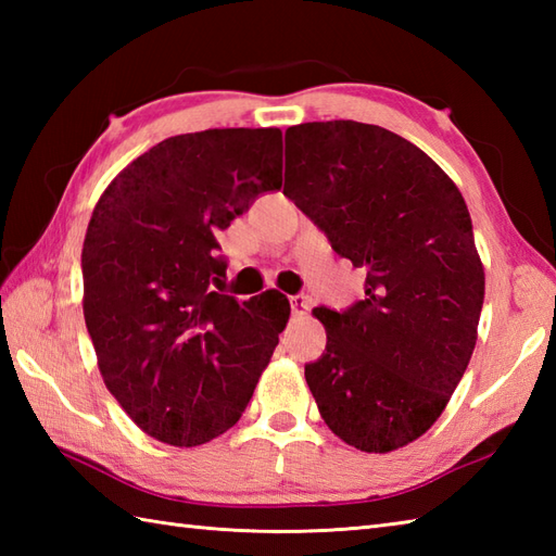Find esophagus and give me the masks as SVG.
I'll list each match as a JSON object with an SVG mask.
<instances>
[{
  "instance_id": "34e87169",
  "label": "esophagus",
  "mask_w": 556,
  "mask_h": 556,
  "mask_svg": "<svg viewBox=\"0 0 556 556\" xmlns=\"http://www.w3.org/2000/svg\"><path fill=\"white\" fill-rule=\"evenodd\" d=\"M289 303H291V311L296 315H305L311 311V299L305 296V293H296V296L289 299Z\"/></svg>"
}]
</instances>
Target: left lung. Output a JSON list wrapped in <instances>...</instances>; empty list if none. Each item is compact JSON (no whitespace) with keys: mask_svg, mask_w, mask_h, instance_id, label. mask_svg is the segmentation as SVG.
<instances>
[{"mask_svg":"<svg viewBox=\"0 0 556 556\" xmlns=\"http://www.w3.org/2000/svg\"><path fill=\"white\" fill-rule=\"evenodd\" d=\"M285 195L365 267V299L315 308L325 353L305 382L329 430L384 454L430 430L473 356L485 271L454 181L382 126L287 128Z\"/></svg>","mask_w":556,"mask_h":556,"instance_id":"8db88e82","label":"left lung"}]
</instances>
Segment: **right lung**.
<instances>
[{
    "instance_id": "add662e5",
    "label": "right lung",
    "mask_w": 556,
    "mask_h": 556,
    "mask_svg": "<svg viewBox=\"0 0 556 556\" xmlns=\"http://www.w3.org/2000/svg\"><path fill=\"white\" fill-rule=\"evenodd\" d=\"M281 188L279 128L162 140L98 200L83 243V315L102 380L140 430L198 446L233 428L287 325L289 301L215 291L217 231Z\"/></svg>"
}]
</instances>
